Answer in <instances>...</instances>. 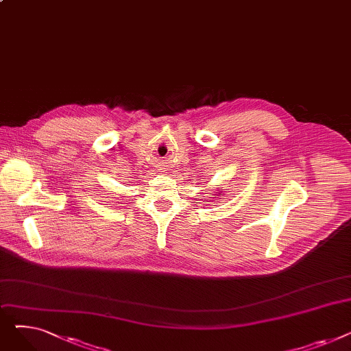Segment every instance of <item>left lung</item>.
Masks as SVG:
<instances>
[{
  "label": "left lung",
  "instance_id": "obj_1",
  "mask_svg": "<svg viewBox=\"0 0 351 351\" xmlns=\"http://www.w3.org/2000/svg\"><path fill=\"white\" fill-rule=\"evenodd\" d=\"M222 192H223V189H222V188H219V191H217V192H216V193H217V195H216V196H215V197H217V196H222ZM215 202H216V199H215Z\"/></svg>",
  "mask_w": 351,
  "mask_h": 351
}]
</instances>
